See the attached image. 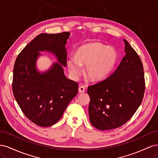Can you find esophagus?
I'll return each mask as SVG.
<instances>
[{"instance_id": "esophagus-1", "label": "esophagus", "mask_w": 158, "mask_h": 158, "mask_svg": "<svg viewBox=\"0 0 158 158\" xmlns=\"http://www.w3.org/2000/svg\"><path fill=\"white\" fill-rule=\"evenodd\" d=\"M85 87L83 86V85H81V86L79 87V88H78V92H79L80 93H83V92H85Z\"/></svg>"}]
</instances>
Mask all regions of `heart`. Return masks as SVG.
Returning <instances> with one entry per match:
<instances>
[{
    "label": "heart",
    "instance_id": "b5f03b06",
    "mask_svg": "<svg viewBox=\"0 0 158 158\" xmlns=\"http://www.w3.org/2000/svg\"><path fill=\"white\" fill-rule=\"evenodd\" d=\"M117 60V52L114 47L99 43H90L81 47L76 57H69L67 66L74 79L82 73V66H86L85 76L92 81H99L110 73Z\"/></svg>",
    "mask_w": 158,
    "mask_h": 158
}]
</instances>
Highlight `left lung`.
Returning a JSON list of instances; mask_svg holds the SVG:
<instances>
[{
	"mask_svg": "<svg viewBox=\"0 0 158 158\" xmlns=\"http://www.w3.org/2000/svg\"><path fill=\"white\" fill-rule=\"evenodd\" d=\"M126 55L116 70L101 82L88 86V113L92 125L101 131L116 128L131 118L144 98L143 65L125 40Z\"/></svg>",
	"mask_w": 158,
	"mask_h": 158,
	"instance_id": "1",
	"label": "left lung"
}]
</instances>
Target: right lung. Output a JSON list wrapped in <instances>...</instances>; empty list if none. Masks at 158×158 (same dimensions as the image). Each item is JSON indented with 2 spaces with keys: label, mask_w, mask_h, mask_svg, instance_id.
Segmentation results:
<instances>
[{
  "label": "right lung",
  "mask_w": 158,
  "mask_h": 158,
  "mask_svg": "<svg viewBox=\"0 0 158 158\" xmlns=\"http://www.w3.org/2000/svg\"><path fill=\"white\" fill-rule=\"evenodd\" d=\"M69 37V32L41 33L23 49L14 63V96L26 117L40 127L58 122L78 93V84L66 77L61 66H66L65 45ZM44 50L54 54L60 64L56 63L41 73L36 69V61L39 52Z\"/></svg>",
  "instance_id": "add662e5"
}]
</instances>
